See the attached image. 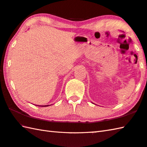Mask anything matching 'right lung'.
I'll return each instance as SVG.
<instances>
[{"label": "right lung", "mask_w": 147, "mask_h": 147, "mask_svg": "<svg viewBox=\"0 0 147 147\" xmlns=\"http://www.w3.org/2000/svg\"><path fill=\"white\" fill-rule=\"evenodd\" d=\"M50 105H44V106H41V107H47V106H48Z\"/></svg>", "instance_id": "obj_1"}]
</instances>
